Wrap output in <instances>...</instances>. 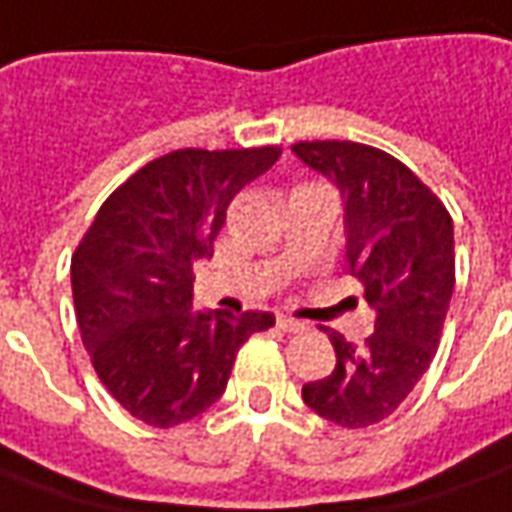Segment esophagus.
Returning a JSON list of instances; mask_svg holds the SVG:
<instances>
[{
	"label": "esophagus",
	"instance_id": "1",
	"mask_svg": "<svg viewBox=\"0 0 512 512\" xmlns=\"http://www.w3.org/2000/svg\"><path fill=\"white\" fill-rule=\"evenodd\" d=\"M277 324H280V330L285 332H305V321H299V318L280 316L277 318Z\"/></svg>",
	"mask_w": 512,
	"mask_h": 512
}]
</instances>
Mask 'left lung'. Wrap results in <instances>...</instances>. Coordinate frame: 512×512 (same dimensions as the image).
Listing matches in <instances>:
<instances>
[{"label": "left lung", "instance_id": "8db88e82", "mask_svg": "<svg viewBox=\"0 0 512 512\" xmlns=\"http://www.w3.org/2000/svg\"><path fill=\"white\" fill-rule=\"evenodd\" d=\"M293 155L338 185L346 271L363 282L374 332L363 346L330 332L335 368L302 399L338 427L388 418L416 388L441 343L455 291V227L438 196L405 163L352 141H299Z\"/></svg>", "mask_w": 512, "mask_h": 512}]
</instances>
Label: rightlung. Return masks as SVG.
Here are the masks:
<instances>
[{
    "label": "right lung",
    "instance_id": "add662e5",
    "mask_svg": "<svg viewBox=\"0 0 512 512\" xmlns=\"http://www.w3.org/2000/svg\"><path fill=\"white\" fill-rule=\"evenodd\" d=\"M280 146L177 149L119 185L71 257L82 343L130 416L177 427L216 405L238 349L271 313L194 310V263L213 257L227 207Z\"/></svg>",
    "mask_w": 512,
    "mask_h": 512
}]
</instances>
